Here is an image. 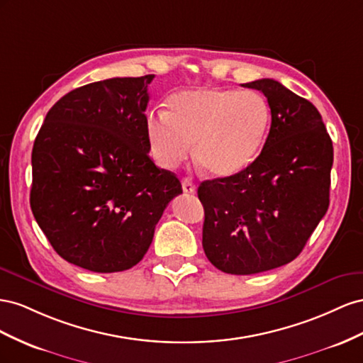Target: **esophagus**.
Returning <instances> with one entry per match:
<instances>
[{
	"mask_svg": "<svg viewBox=\"0 0 363 363\" xmlns=\"http://www.w3.org/2000/svg\"><path fill=\"white\" fill-rule=\"evenodd\" d=\"M182 190L185 194H194L196 193V185L190 178H184L182 179Z\"/></svg>",
	"mask_w": 363,
	"mask_h": 363,
	"instance_id": "obj_1",
	"label": "esophagus"
}]
</instances>
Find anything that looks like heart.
I'll return each instance as SVG.
<instances>
[{
  "label": "heart",
  "mask_w": 363,
  "mask_h": 363,
  "mask_svg": "<svg viewBox=\"0 0 363 363\" xmlns=\"http://www.w3.org/2000/svg\"><path fill=\"white\" fill-rule=\"evenodd\" d=\"M271 126V108L252 91L199 88L170 99L169 112L147 117V141L165 169L181 164L191 152L211 178H231L255 161Z\"/></svg>",
  "instance_id": "b5f03b06"
}]
</instances>
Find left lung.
<instances>
[{
    "instance_id": "1",
    "label": "left lung",
    "mask_w": 363,
    "mask_h": 363,
    "mask_svg": "<svg viewBox=\"0 0 363 363\" xmlns=\"http://www.w3.org/2000/svg\"><path fill=\"white\" fill-rule=\"evenodd\" d=\"M260 91L272 123L262 153L242 173L203 181L202 246L222 272L251 275L291 263L330 203L333 143L318 109L274 79Z\"/></svg>"
}]
</instances>
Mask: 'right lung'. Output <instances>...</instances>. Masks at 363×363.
I'll list each match as a JSON object with an SVG mask.
<instances>
[{
  "label": "right lung",
  "instance_id": "obj_1",
  "mask_svg": "<svg viewBox=\"0 0 363 363\" xmlns=\"http://www.w3.org/2000/svg\"><path fill=\"white\" fill-rule=\"evenodd\" d=\"M153 74L72 89L51 108L32 152L30 206L53 250L92 272H120L147 252L155 226L182 193L149 157Z\"/></svg>",
  "mask_w": 363,
  "mask_h": 363
}]
</instances>
